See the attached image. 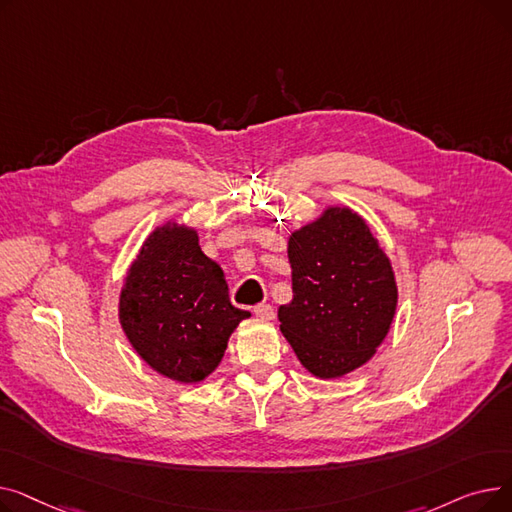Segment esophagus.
I'll use <instances>...</instances> for the list:
<instances>
[{"label":"esophagus","instance_id":"34e87169","mask_svg":"<svg viewBox=\"0 0 512 512\" xmlns=\"http://www.w3.org/2000/svg\"><path fill=\"white\" fill-rule=\"evenodd\" d=\"M255 315L257 317H261V319H274V315H276V311H274V307L272 305H267V303H259V305H255Z\"/></svg>","mask_w":512,"mask_h":512}]
</instances>
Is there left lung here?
Masks as SVG:
<instances>
[{
	"instance_id": "obj_1",
	"label": "left lung",
	"mask_w": 512,
	"mask_h": 512,
	"mask_svg": "<svg viewBox=\"0 0 512 512\" xmlns=\"http://www.w3.org/2000/svg\"><path fill=\"white\" fill-rule=\"evenodd\" d=\"M292 301L280 330L307 371L342 378L367 363L386 338L398 290L390 259L361 215L330 207L288 238Z\"/></svg>"
}]
</instances>
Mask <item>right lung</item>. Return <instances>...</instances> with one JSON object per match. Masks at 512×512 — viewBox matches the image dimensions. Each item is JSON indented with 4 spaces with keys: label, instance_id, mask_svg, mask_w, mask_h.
<instances>
[{
    "label": "right lung",
    "instance_id": "right-lung-1",
    "mask_svg": "<svg viewBox=\"0 0 512 512\" xmlns=\"http://www.w3.org/2000/svg\"><path fill=\"white\" fill-rule=\"evenodd\" d=\"M249 315L230 303L222 267L201 251L197 232L178 224L145 240L120 294V324L134 351L182 384L218 367L230 334Z\"/></svg>",
    "mask_w": 512,
    "mask_h": 512
}]
</instances>
